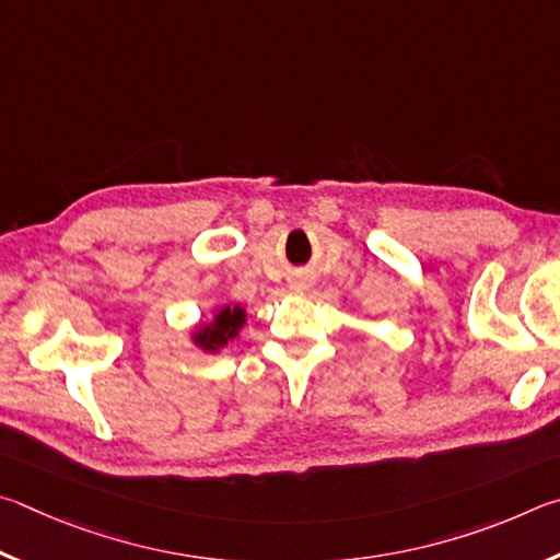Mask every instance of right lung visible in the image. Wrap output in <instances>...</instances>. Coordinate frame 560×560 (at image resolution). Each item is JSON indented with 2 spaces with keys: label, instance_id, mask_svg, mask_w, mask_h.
<instances>
[{
  "label": "right lung",
  "instance_id": "add662e5",
  "mask_svg": "<svg viewBox=\"0 0 560 560\" xmlns=\"http://www.w3.org/2000/svg\"><path fill=\"white\" fill-rule=\"evenodd\" d=\"M245 325V310L241 305H223L215 312L209 325H201L194 331V345L203 351H219L229 345L231 339L238 337Z\"/></svg>",
  "mask_w": 560,
  "mask_h": 560
}]
</instances>
